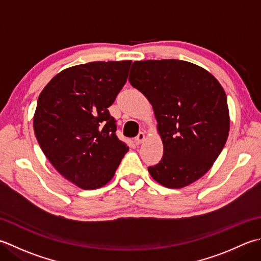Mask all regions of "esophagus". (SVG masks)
Returning a JSON list of instances; mask_svg holds the SVG:
<instances>
[{"label": "esophagus", "instance_id": "obj_1", "mask_svg": "<svg viewBox=\"0 0 261 261\" xmlns=\"http://www.w3.org/2000/svg\"><path fill=\"white\" fill-rule=\"evenodd\" d=\"M145 138H146V135H145V132H139V135H138L137 137H136V139H135V142L137 145H140L142 141L145 140Z\"/></svg>", "mask_w": 261, "mask_h": 261}]
</instances>
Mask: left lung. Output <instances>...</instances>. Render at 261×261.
I'll use <instances>...</instances> for the list:
<instances>
[{
    "label": "left lung",
    "instance_id": "8db88e82",
    "mask_svg": "<svg viewBox=\"0 0 261 261\" xmlns=\"http://www.w3.org/2000/svg\"><path fill=\"white\" fill-rule=\"evenodd\" d=\"M129 81L154 110L164 154L149 166L151 177L170 189L199 180L211 170L228 137L226 94L201 66L181 60L136 61Z\"/></svg>",
    "mask_w": 261,
    "mask_h": 261
}]
</instances>
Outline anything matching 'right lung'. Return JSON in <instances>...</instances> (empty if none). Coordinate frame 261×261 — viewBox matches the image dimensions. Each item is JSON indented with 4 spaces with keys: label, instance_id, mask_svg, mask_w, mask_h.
Segmentation results:
<instances>
[{
    "label": "right lung",
    "instance_id": "obj_1",
    "mask_svg": "<svg viewBox=\"0 0 261 261\" xmlns=\"http://www.w3.org/2000/svg\"><path fill=\"white\" fill-rule=\"evenodd\" d=\"M132 61L64 69L42 90L34 131L46 158L84 190L109 183L129 150L117 138L109 107L126 83Z\"/></svg>",
    "mask_w": 261,
    "mask_h": 261
}]
</instances>
